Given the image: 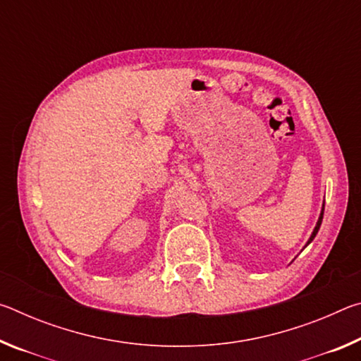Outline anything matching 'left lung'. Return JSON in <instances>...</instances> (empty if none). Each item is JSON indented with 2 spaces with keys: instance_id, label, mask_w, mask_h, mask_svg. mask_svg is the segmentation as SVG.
Instances as JSON below:
<instances>
[{
  "instance_id": "obj_1",
  "label": "left lung",
  "mask_w": 361,
  "mask_h": 361,
  "mask_svg": "<svg viewBox=\"0 0 361 361\" xmlns=\"http://www.w3.org/2000/svg\"><path fill=\"white\" fill-rule=\"evenodd\" d=\"M323 210H325V202H323V207H322V212H320V216H319V221H317V224H315V228H314V231H312V234H310V237H309V240H307V243H305V247L309 245L310 242H312L314 239H315V235H317V232H319V229H320V226H322V219H323Z\"/></svg>"
}]
</instances>
